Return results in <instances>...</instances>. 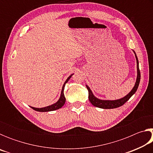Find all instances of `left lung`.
Returning <instances> with one entry per match:
<instances>
[{
  "label": "left lung",
  "instance_id": "left-lung-1",
  "mask_svg": "<svg viewBox=\"0 0 153 153\" xmlns=\"http://www.w3.org/2000/svg\"><path fill=\"white\" fill-rule=\"evenodd\" d=\"M134 54H135V56L136 59V63H137V78L136 81L135 83V85H134V88L132 90H131L130 92H129L128 94H127L126 97L123 98H121L120 99L117 100H100L99 98L94 97V95L93 94L92 90H90V88L86 85V88L88 90V98L90 102L92 103L95 107L101 108H115L120 107L121 106H122L123 104L128 101V100L131 98V96H132L134 93L136 92L137 89H138V87L139 86V83L140 81V72L139 69V63L138 60V57L136 55V53L134 51Z\"/></svg>",
  "mask_w": 153,
  "mask_h": 153
}]
</instances>
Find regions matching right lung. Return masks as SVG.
<instances>
[{"mask_svg":"<svg viewBox=\"0 0 153 153\" xmlns=\"http://www.w3.org/2000/svg\"><path fill=\"white\" fill-rule=\"evenodd\" d=\"M74 74H71V76H69L68 77H67V79H66V81L65 82L63 88H62V90H61V96H60V98H59V99L58 100V101L55 102V104H53L50 106H47V107H42V108H35V107H30L32 108H33V110H35L36 111H40V112H48V111H55L56 109H59V108H61L64 105L65 103V95H64V88L65 86V84L66 83L69 81V79L71 78V76H73Z\"/></svg>","mask_w":153,"mask_h":153,"instance_id":"add662e5","label":"right lung"}]
</instances>
